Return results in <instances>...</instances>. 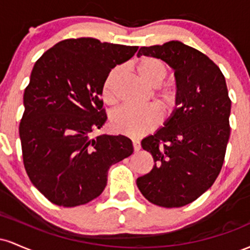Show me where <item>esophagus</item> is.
<instances>
[{"label": "esophagus", "instance_id": "34e87169", "mask_svg": "<svg viewBox=\"0 0 250 250\" xmlns=\"http://www.w3.org/2000/svg\"><path fill=\"white\" fill-rule=\"evenodd\" d=\"M133 147L135 151H139L141 149V145H140L139 141H133Z\"/></svg>", "mask_w": 250, "mask_h": 250}]
</instances>
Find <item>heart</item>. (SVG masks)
Wrapping results in <instances>:
<instances>
[{"label":"heart","instance_id":"obj_1","mask_svg":"<svg viewBox=\"0 0 250 250\" xmlns=\"http://www.w3.org/2000/svg\"><path fill=\"white\" fill-rule=\"evenodd\" d=\"M135 70L146 83L155 87V102L166 115H169L177 107L180 90L173 82L162 83L168 76L169 68L162 60L153 56H142L135 62ZM120 75V68H114L105 77L102 85V99L107 103L115 100V82ZM160 123V114L151 105L136 108L122 105L110 115V128L115 133L129 137H140L154 130Z\"/></svg>","mask_w":250,"mask_h":250}]
</instances>
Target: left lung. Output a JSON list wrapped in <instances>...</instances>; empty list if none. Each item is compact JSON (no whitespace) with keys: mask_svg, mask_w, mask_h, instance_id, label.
Listing matches in <instances>:
<instances>
[{"mask_svg":"<svg viewBox=\"0 0 250 250\" xmlns=\"http://www.w3.org/2000/svg\"><path fill=\"white\" fill-rule=\"evenodd\" d=\"M141 55L173 68L180 100L165 127L142 140L155 163L136 185L154 205L183 207L213 186L225 161L231 107L226 79L207 55L180 41L142 47Z\"/></svg>","mask_w":250,"mask_h":250,"instance_id":"left-lung-1","label":"left lung"}]
</instances>
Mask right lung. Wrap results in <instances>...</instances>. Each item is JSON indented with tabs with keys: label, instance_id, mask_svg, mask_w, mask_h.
Listing matches in <instances>:
<instances>
[{
	"label": "right lung",
	"instance_id": "1",
	"mask_svg": "<svg viewBox=\"0 0 250 250\" xmlns=\"http://www.w3.org/2000/svg\"><path fill=\"white\" fill-rule=\"evenodd\" d=\"M139 47L93 37L56 43L37 60L23 95L20 123L23 165L35 187L62 207L96 199L110 166L133 154L123 135L90 134L104 125L102 85Z\"/></svg>",
	"mask_w": 250,
	"mask_h": 250
}]
</instances>
